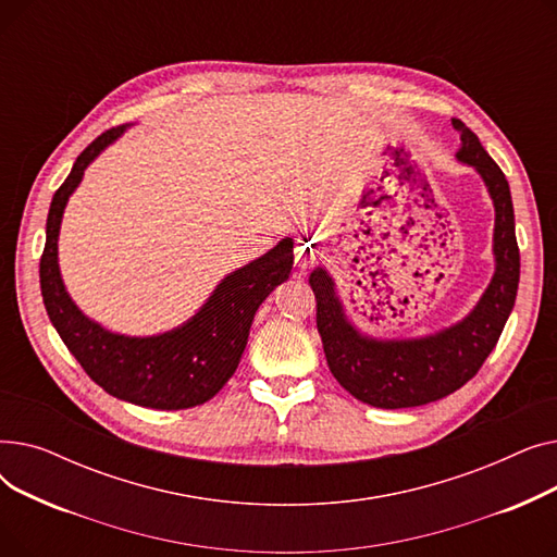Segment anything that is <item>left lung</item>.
Here are the masks:
<instances>
[{
  "instance_id": "left-lung-1",
  "label": "left lung",
  "mask_w": 557,
  "mask_h": 557,
  "mask_svg": "<svg viewBox=\"0 0 557 557\" xmlns=\"http://www.w3.org/2000/svg\"><path fill=\"white\" fill-rule=\"evenodd\" d=\"M451 124L460 133L456 160L481 175L494 205V275L476 307L429 336L374 338L347 318L327 269L318 267L309 275L318 307L315 325L332 374L347 393L376 408L422 406L465 386L490 357L515 307L519 248L508 181L479 137L460 120Z\"/></svg>"
}]
</instances>
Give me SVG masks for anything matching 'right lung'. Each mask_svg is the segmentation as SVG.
<instances>
[{
	"label": "right lung",
	"instance_id": "1",
	"mask_svg": "<svg viewBox=\"0 0 557 557\" xmlns=\"http://www.w3.org/2000/svg\"><path fill=\"white\" fill-rule=\"evenodd\" d=\"M126 128L116 126L99 135L76 158L65 183L53 194L40 259L42 302L58 336L106 393L158 411H181L212 399L237 370L259 305L294 269V239H282L267 255L225 275L187 323L169 332L126 336L87 318L70 298L61 277L58 234L85 169Z\"/></svg>",
	"mask_w": 557,
	"mask_h": 557
}]
</instances>
